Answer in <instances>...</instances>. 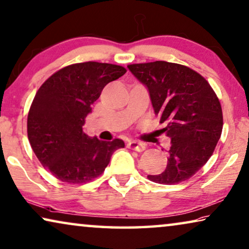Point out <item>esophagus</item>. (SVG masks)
Masks as SVG:
<instances>
[{"mask_svg": "<svg viewBox=\"0 0 249 249\" xmlns=\"http://www.w3.org/2000/svg\"><path fill=\"white\" fill-rule=\"evenodd\" d=\"M127 147L137 152H142L143 150H145V144L137 142V141H129V142H127Z\"/></svg>", "mask_w": 249, "mask_h": 249, "instance_id": "34e87169", "label": "esophagus"}]
</instances>
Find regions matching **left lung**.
<instances>
[{
  "mask_svg": "<svg viewBox=\"0 0 249 249\" xmlns=\"http://www.w3.org/2000/svg\"><path fill=\"white\" fill-rule=\"evenodd\" d=\"M127 68L147 87L155 115L166 123L161 133L171 139L165 170L147 178L161 184L190 179L209 160L220 139L222 110L216 92L187 66L154 61Z\"/></svg>",
  "mask_w": 249,
  "mask_h": 249,
  "instance_id": "obj_1",
  "label": "left lung"
}]
</instances>
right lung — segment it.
Returning a JSON list of instances; mask_svg holds the SVG:
<instances>
[{
	"label": "right lung",
	"mask_w": 249,
	"mask_h": 249,
	"mask_svg": "<svg viewBox=\"0 0 249 249\" xmlns=\"http://www.w3.org/2000/svg\"><path fill=\"white\" fill-rule=\"evenodd\" d=\"M126 72L122 66L88 61L58 70L41 85L28 114L29 142L40 163L67 183H85L101 176L122 140L89 137L83 131L102 90Z\"/></svg>",
	"instance_id": "add662e5"
}]
</instances>
